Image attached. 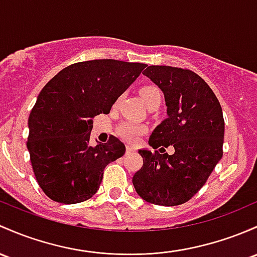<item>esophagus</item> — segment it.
Returning a JSON list of instances; mask_svg holds the SVG:
<instances>
[{
	"label": "esophagus",
	"instance_id": "esophagus-1",
	"mask_svg": "<svg viewBox=\"0 0 257 257\" xmlns=\"http://www.w3.org/2000/svg\"><path fill=\"white\" fill-rule=\"evenodd\" d=\"M134 151V148H132V146H126V154H129V152H133Z\"/></svg>",
	"mask_w": 257,
	"mask_h": 257
}]
</instances>
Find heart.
<instances>
[{"label": "heart", "mask_w": 257, "mask_h": 257, "mask_svg": "<svg viewBox=\"0 0 257 257\" xmlns=\"http://www.w3.org/2000/svg\"><path fill=\"white\" fill-rule=\"evenodd\" d=\"M140 97H142L144 103L148 106L151 101L161 100L162 95H161L159 87L154 85H148L140 89ZM145 131V126L134 122H124L120 124L119 128H118V133H119L120 137H122L123 139H125L126 142L131 143L137 142V140L139 139L140 135H142Z\"/></svg>", "instance_id": "b5f03b06"}]
</instances>
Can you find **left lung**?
Returning <instances> with one entry per match:
<instances>
[{
	"label": "left lung",
	"mask_w": 257,
	"mask_h": 257,
	"mask_svg": "<svg viewBox=\"0 0 257 257\" xmlns=\"http://www.w3.org/2000/svg\"><path fill=\"white\" fill-rule=\"evenodd\" d=\"M143 74L160 87L167 107V118L154 129L149 145H171L174 154L139 150L144 163L133 185L150 204L177 206L204 187L222 159L223 113L211 87L191 70L150 66Z\"/></svg>",
	"instance_id": "obj_1"
}]
</instances>
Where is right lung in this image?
Returning a JSON list of instances; mask_svg holds the SVG:
<instances>
[{
    "instance_id": "add662e5",
    "label": "right lung",
    "mask_w": 257,
    "mask_h": 257,
    "mask_svg": "<svg viewBox=\"0 0 257 257\" xmlns=\"http://www.w3.org/2000/svg\"><path fill=\"white\" fill-rule=\"evenodd\" d=\"M115 60L79 62L55 75L36 98L28 126V150L40 188L53 201L78 204L98 190L103 170L122 157L115 137L90 144L95 115L107 114L145 68Z\"/></svg>"
}]
</instances>
